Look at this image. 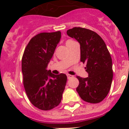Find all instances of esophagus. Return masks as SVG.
Here are the masks:
<instances>
[{
  "label": "esophagus",
  "mask_w": 129,
  "mask_h": 129,
  "mask_svg": "<svg viewBox=\"0 0 129 129\" xmlns=\"http://www.w3.org/2000/svg\"><path fill=\"white\" fill-rule=\"evenodd\" d=\"M67 79H70L72 77H73V75H70V74H67Z\"/></svg>",
  "instance_id": "obj_1"
}]
</instances>
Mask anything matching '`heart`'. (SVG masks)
I'll list each match as a JSON object with an SVG mask.
<instances>
[{"instance_id":"heart-1","label":"heart","mask_w":129,"mask_h":129,"mask_svg":"<svg viewBox=\"0 0 129 129\" xmlns=\"http://www.w3.org/2000/svg\"><path fill=\"white\" fill-rule=\"evenodd\" d=\"M71 42H73V40H68L67 42H66V44H69V43Z\"/></svg>"}]
</instances>
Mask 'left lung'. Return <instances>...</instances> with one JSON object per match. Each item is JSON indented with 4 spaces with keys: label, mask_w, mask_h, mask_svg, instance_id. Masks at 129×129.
Listing matches in <instances>:
<instances>
[{
    "label": "left lung",
    "mask_w": 129,
    "mask_h": 129,
    "mask_svg": "<svg viewBox=\"0 0 129 129\" xmlns=\"http://www.w3.org/2000/svg\"><path fill=\"white\" fill-rule=\"evenodd\" d=\"M67 34L80 44V61L86 63L89 74L87 78L77 76V92L85 102L99 103L109 93L113 78L112 61L107 47L101 36L89 29L74 27Z\"/></svg>",
    "instance_id": "obj_1"
}]
</instances>
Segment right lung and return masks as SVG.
<instances>
[{
	"mask_svg": "<svg viewBox=\"0 0 129 129\" xmlns=\"http://www.w3.org/2000/svg\"><path fill=\"white\" fill-rule=\"evenodd\" d=\"M61 32H43L31 39L24 50L22 59V72L25 90L35 107L49 110L61 102L67 75H55L47 70Z\"/></svg>",
	"mask_w": 129,
	"mask_h": 129,
	"instance_id": "add662e5",
	"label": "right lung"
}]
</instances>
